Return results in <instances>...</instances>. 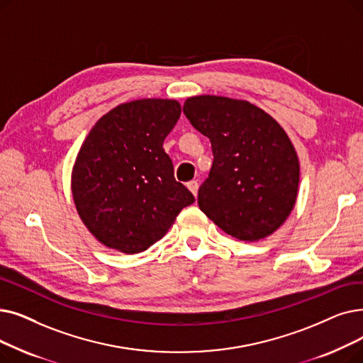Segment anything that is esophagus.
I'll return each mask as SVG.
<instances>
[{
    "label": "esophagus",
    "mask_w": 363,
    "mask_h": 363,
    "mask_svg": "<svg viewBox=\"0 0 363 363\" xmlns=\"http://www.w3.org/2000/svg\"><path fill=\"white\" fill-rule=\"evenodd\" d=\"M186 186H188V190H190L196 197L197 191H199V182L197 181H190V182H186Z\"/></svg>",
    "instance_id": "1"
}]
</instances>
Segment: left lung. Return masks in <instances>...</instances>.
<instances>
[{
    "instance_id": "1",
    "label": "left lung",
    "mask_w": 363,
    "mask_h": 363,
    "mask_svg": "<svg viewBox=\"0 0 363 363\" xmlns=\"http://www.w3.org/2000/svg\"><path fill=\"white\" fill-rule=\"evenodd\" d=\"M184 114L213 151L199 188L200 211L238 240L269 238L298 196L299 160L285 129L254 104L215 94L188 98Z\"/></svg>"
}]
</instances>
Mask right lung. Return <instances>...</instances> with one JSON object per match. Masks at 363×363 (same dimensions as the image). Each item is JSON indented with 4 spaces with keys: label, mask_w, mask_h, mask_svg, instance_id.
<instances>
[{
    "label": "right lung",
    "mask_w": 363,
    "mask_h": 363,
    "mask_svg": "<svg viewBox=\"0 0 363 363\" xmlns=\"http://www.w3.org/2000/svg\"><path fill=\"white\" fill-rule=\"evenodd\" d=\"M179 116L175 99H138L113 108L86 136L71 191L78 216L104 246L128 255L144 252L194 203L163 150Z\"/></svg>",
    "instance_id": "1"
}]
</instances>
